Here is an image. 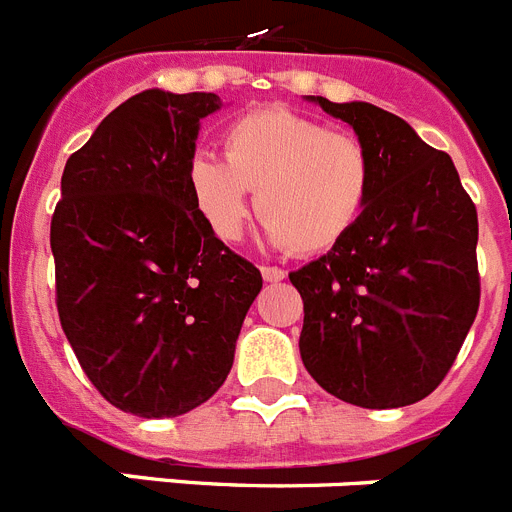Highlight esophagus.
I'll return each instance as SVG.
<instances>
[{"instance_id": "esophagus-1", "label": "esophagus", "mask_w": 512, "mask_h": 512, "mask_svg": "<svg viewBox=\"0 0 512 512\" xmlns=\"http://www.w3.org/2000/svg\"><path fill=\"white\" fill-rule=\"evenodd\" d=\"M260 273H262V281L265 283H281L283 278H286V270L273 268V265H262Z\"/></svg>"}]
</instances>
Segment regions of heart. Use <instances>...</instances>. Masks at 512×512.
I'll use <instances>...</instances> for the list:
<instances>
[{
	"instance_id": "1",
	"label": "heart",
	"mask_w": 512,
	"mask_h": 512,
	"mask_svg": "<svg viewBox=\"0 0 512 512\" xmlns=\"http://www.w3.org/2000/svg\"><path fill=\"white\" fill-rule=\"evenodd\" d=\"M224 159L195 154L188 190L221 242H239L252 213L273 247L324 255L361 224L373 195V157L358 136L283 105L247 110L226 126Z\"/></svg>"
}]
</instances>
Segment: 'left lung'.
Here are the masks:
<instances>
[{"instance_id": "obj_1", "label": "left lung", "mask_w": 512, "mask_h": 512, "mask_svg": "<svg viewBox=\"0 0 512 512\" xmlns=\"http://www.w3.org/2000/svg\"><path fill=\"white\" fill-rule=\"evenodd\" d=\"M306 100L368 146L373 195L340 247L288 275L304 299L301 361L342 402L407 407L441 384L477 317V208L453 159L399 115Z\"/></svg>"}]
</instances>
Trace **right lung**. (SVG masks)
<instances>
[{
  "instance_id": "right-lung-1",
  "label": "right lung",
  "mask_w": 512,
  "mask_h": 512,
  "mask_svg": "<svg viewBox=\"0 0 512 512\" xmlns=\"http://www.w3.org/2000/svg\"><path fill=\"white\" fill-rule=\"evenodd\" d=\"M213 92L144 90L66 159L51 221L56 306L79 366L113 407L177 417L211 399L262 288L195 211L188 164Z\"/></svg>"
}]
</instances>
